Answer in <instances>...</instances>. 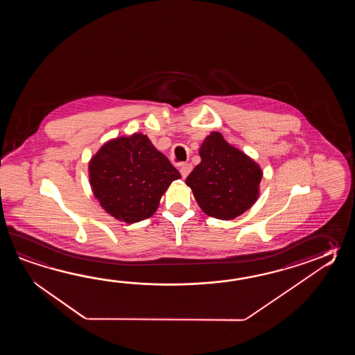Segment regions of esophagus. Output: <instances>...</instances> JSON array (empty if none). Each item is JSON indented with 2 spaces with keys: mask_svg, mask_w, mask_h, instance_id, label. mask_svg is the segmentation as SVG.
<instances>
[{
  "mask_svg": "<svg viewBox=\"0 0 355 355\" xmlns=\"http://www.w3.org/2000/svg\"><path fill=\"white\" fill-rule=\"evenodd\" d=\"M191 168H193V166H191V164H182L180 167V174L184 179L188 176L189 174H190V171H191Z\"/></svg>",
  "mask_w": 355,
  "mask_h": 355,
  "instance_id": "obj_1",
  "label": "esophagus"
}]
</instances>
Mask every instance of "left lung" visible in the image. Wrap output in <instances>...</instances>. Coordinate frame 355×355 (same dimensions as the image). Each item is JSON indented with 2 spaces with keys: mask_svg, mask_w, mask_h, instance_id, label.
I'll return each instance as SVG.
<instances>
[{
  "mask_svg": "<svg viewBox=\"0 0 355 355\" xmlns=\"http://www.w3.org/2000/svg\"><path fill=\"white\" fill-rule=\"evenodd\" d=\"M199 155L202 161L185 182L202 211L228 220L251 208L263 178L257 162L228 144L219 132L205 137Z\"/></svg>",
  "mask_w": 355,
  "mask_h": 355,
  "instance_id": "1",
  "label": "left lung"
}]
</instances>
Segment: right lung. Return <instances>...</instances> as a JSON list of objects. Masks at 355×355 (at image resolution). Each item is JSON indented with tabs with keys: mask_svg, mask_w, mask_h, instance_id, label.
I'll use <instances>...</instances> for the list:
<instances>
[{
	"mask_svg": "<svg viewBox=\"0 0 355 355\" xmlns=\"http://www.w3.org/2000/svg\"><path fill=\"white\" fill-rule=\"evenodd\" d=\"M89 176L100 205L127 223L150 218L170 184L181 178L142 133L106 142L91 157Z\"/></svg>",
	"mask_w": 355,
	"mask_h": 355,
	"instance_id": "right-lung-1",
	"label": "right lung"
}]
</instances>
